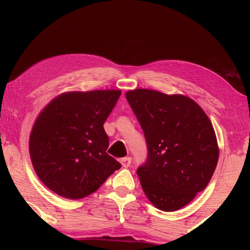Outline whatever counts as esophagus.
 Listing matches in <instances>:
<instances>
[{"instance_id": "esophagus-1", "label": "esophagus", "mask_w": 250, "mask_h": 250, "mask_svg": "<svg viewBox=\"0 0 250 250\" xmlns=\"http://www.w3.org/2000/svg\"><path fill=\"white\" fill-rule=\"evenodd\" d=\"M120 163L122 164V167H129L130 164H131V158L130 157L122 158L120 160Z\"/></svg>"}]
</instances>
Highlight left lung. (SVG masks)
<instances>
[{"mask_svg": "<svg viewBox=\"0 0 250 250\" xmlns=\"http://www.w3.org/2000/svg\"><path fill=\"white\" fill-rule=\"evenodd\" d=\"M125 98L146 140V161L136 169L143 190L159 209L182 208L215 172L219 150L213 125L184 95L136 89Z\"/></svg>", "mask_w": 250, "mask_h": 250, "instance_id": "left-lung-1", "label": "left lung"}]
</instances>
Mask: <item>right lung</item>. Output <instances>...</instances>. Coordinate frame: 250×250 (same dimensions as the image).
I'll return each instance as SVG.
<instances>
[{
    "label": "right lung",
    "mask_w": 250,
    "mask_h": 250,
    "mask_svg": "<svg viewBox=\"0 0 250 250\" xmlns=\"http://www.w3.org/2000/svg\"><path fill=\"white\" fill-rule=\"evenodd\" d=\"M119 90L63 93L37 117L30 156L39 178L63 198L78 200L98 190L121 164L110 157L104 122Z\"/></svg>",
    "instance_id": "right-lung-1"
}]
</instances>
